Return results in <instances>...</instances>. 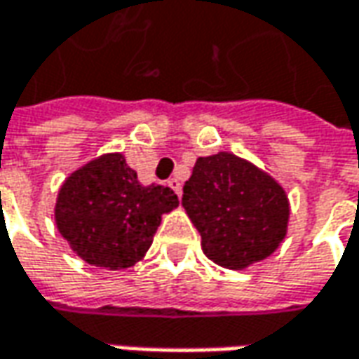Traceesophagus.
Masks as SVG:
<instances>
[{
    "instance_id": "34e87169",
    "label": "esophagus",
    "mask_w": 359,
    "mask_h": 359,
    "mask_svg": "<svg viewBox=\"0 0 359 359\" xmlns=\"http://www.w3.org/2000/svg\"><path fill=\"white\" fill-rule=\"evenodd\" d=\"M168 186L172 187L173 191L177 194V196H182V184H180V180H175V177H172L170 182H168Z\"/></svg>"
}]
</instances>
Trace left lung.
I'll use <instances>...</instances> for the list:
<instances>
[{"mask_svg":"<svg viewBox=\"0 0 359 359\" xmlns=\"http://www.w3.org/2000/svg\"><path fill=\"white\" fill-rule=\"evenodd\" d=\"M182 205L217 266L245 269L271 255L287 233L290 201L269 173L229 151L198 158Z\"/></svg>","mask_w":359,"mask_h":359,"instance_id":"obj_1","label":"left lung"}]
</instances>
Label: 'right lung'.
Wrapping results in <instances>:
<instances>
[{
  "mask_svg": "<svg viewBox=\"0 0 359 359\" xmlns=\"http://www.w3.org/2000/svg\"><path fill=\"white\" fill-rule=\"evenodd\" d=\"M180 205L173 189L142 186L121 154H104L60 187L55 224L90 266L126 269L144 259L161 215Z\"/></svg>",
  "mask_w": 359,
  "mask_h": 359,
  "instance_id": "right-lung-1",
  "label": "right lung"
}]
</instances>
